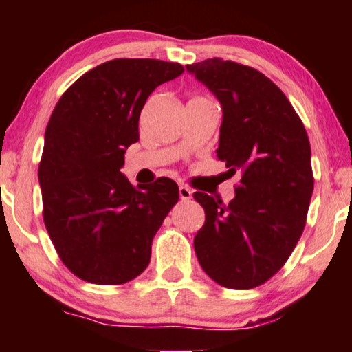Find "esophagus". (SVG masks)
I'll use <instances>...</instances> for the list:
<instances>
[{"instance_id": "34e87169", "label": "esophagus", "mask_w": 352, "mask_h": 352, "mask_svg": "<svg viewBox=\"0 0 352 352\" xmlns=\"http://www.w3.org/2000/svg\"><path fill=\"white\" fill-rule=\"evenodd\" d=\"M179 197H181V200H184V201L190 200L192 199V190L189 189V187L181 186L179 187Z\"/></svg>"}]
</instances>
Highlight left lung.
<instances>
[{"label":"left lung","mask_w":352,"mask_h":352,"mask_svg":"<svg viewBox=\"0 0 352 352\" xmlns=\"http://www.w3.org/2000/svg\"><path fill=\"white\" fill-rule=\"evenodd\" d=\"M186 69L223 105L216 157L242 176L228 205L194 194L206 216L195 254L216 283L248 290L280 271L305 230L314 189L309 138L287 96L259 70L221 57Z\"/></svg>","instance_id":"1"}]
</instances>
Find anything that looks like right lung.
Instances as JSON below:
<instances>
[{"label": "right lung", "instance_id": "obj_1", "mask_svg": "<svg viewBox=\"0 0 352 352\" xmlns=\"http://www.w3.org/2000/svg\"><path fill=\"white\" fill-rule=\"evenodd\" d=\"M182 72L177 62L157 59L104 62L52 110L38 166L43 219L62 263L81 280L122 285L151 263L153 235L179 187L170 177L133 186L120 168L139 141L147 98Z\"/></svg>", "mask_w": 352, "mask_h": 352}]
</instances>
